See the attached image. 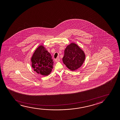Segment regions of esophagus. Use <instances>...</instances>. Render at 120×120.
I'll return each mask as SVG.
<instances>
[{
    "label": "esophagus",
    "mask_w": 120,
    "mask_h": 120,
    "mask_svg": "<svg viewBox=\"0 0 120 120\" xmlns=\"http://www.w3.org/2000/svg\"><path fill=\"white\" fill-rule=\"evenodd\" d=\"M55 62H59V61H60V59H59V58H57V59H55Z\"/></svg>",
    "instance_id": "obj_1"
}]
</instances>
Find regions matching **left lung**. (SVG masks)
Segmentation results:
<instances>
[{"label": "left lung", "instance_id": "obj_1", "mask_svg": "<svg viewBox=\"0 0 120 120\" xmlns=\"http://www.w3.org/2000/svg\"><path fill=\"white\" fill-rule=\"evenodd\" d=\"M85 59V55L79 46L75 43H71L64 51L63 61L66 66L71 71H74L82 66Z\"/></svg>", "mask_w": 120, "mask_h": 120}]
</instances>
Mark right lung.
<instances>
[{"instance_id":"add662e5","label":"right lung","mask_w":120,"mask_h":120,"mask_svg":"<svg viewBox=\"0 0 120 120\" xmlns=\"http://www.w3.org/2000/svg\"><path fill=\"white\" fill-rule=\"evenodd\" d=\"M49 53L43 46H40L35 51L31 59L34 71L43 75H48L53 69L54 62Z\"/></svg>"}]
</instances>
